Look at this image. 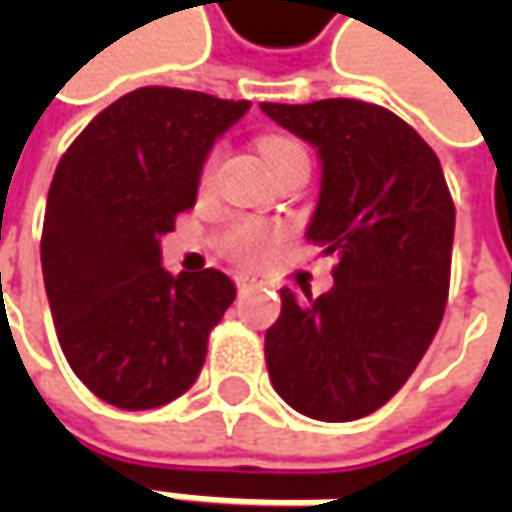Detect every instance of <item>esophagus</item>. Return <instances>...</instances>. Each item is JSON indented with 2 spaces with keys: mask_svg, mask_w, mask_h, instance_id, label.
Returning a JSON list of instances; mask_svg holds the SVG:
<instances>
[{
  "mask_svg": "<svg viewBox=\"0 0 512 512\" xmlns=\"http://www.w3.org/2000/svg\"><path fill=\"white\" fill-rule=\"evenodd\" d=\"M259 285H262V282H259L256 276H247V273H239V276H236V287H239L242 293L250 290V287H259Z\"/></svg>",
  "mask_w": 512,
  "mask_h": 512,
  "instance_id": "obj_1",
  "label": "esophagus"
}]
</instances>
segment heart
I'll return each instance as SVG.
<instances>
[{"mask_svg":"<svg viewBox=\"0 0 512 512\" xmlns=\"http://www.w3.org/2000/svg\"><path fill=\"white\" fill-rule=\"evenodd\" d=\"M262 153H265L267 165L273 170H279L287 162L299 159V156H307L299 142L285 139V136H267V139H262ZM216 168H219V150H210L207 159L202 162V170H199V187H210L213 176H216ZM276 239H279V233L273 227L259 225V222H236L225 233L222 245L239 262H262Z\"/></svg>","mask_w":512,"mask_h":512,"instance_id":"obj_1","label":"heart"}]
</instances>
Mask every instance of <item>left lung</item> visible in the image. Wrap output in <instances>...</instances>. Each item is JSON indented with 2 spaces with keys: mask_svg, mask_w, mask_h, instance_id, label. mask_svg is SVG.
Segmentation results:
<instances>
[{
  "mask_svg": "<svg viewBox=\"0 0 512 512\" xmlns=\"http://www.w3.org/2000/svg\"><path fill=\"white\" fill-rule=\"evenodd\" d=\"M262 110L319 150L307 239L339 259L322 296L282 290L267 373L302 416L353 422L399 393L442 325L456 207L439 156L393 110L359 99Z\"/></svg>",
  "mask_w": 512,
  "mask_h": 512,
  "instance_id": "obj_1",
  "label": "left lung"
}]
</instances>
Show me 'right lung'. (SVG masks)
Instances as JSON below:
<instances>
[{
    "mask_svg": "<svg viewBox=\"0 0 512 512\" xmlns=\"http://www.w3.org/2000/svg\"><path fill=\"white\" fill-rule=\"evenodd\" d=\"M247 108L199 90H130L59 159L42 225L45 290L70 370L102 402L168 404L205 364L236 287L213 267L170 276L159 236L193 207L202 162Z\"/></svg>",
    "mask_w": 512,
    "mask_h": 512,
    "instance_id": "add662e5",
    "label": "right lung"
}]
</instances>
